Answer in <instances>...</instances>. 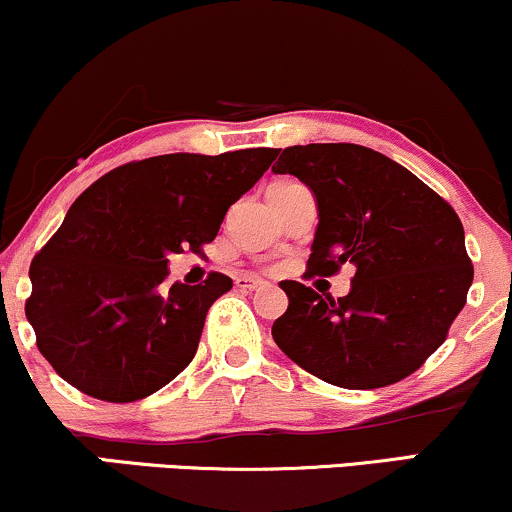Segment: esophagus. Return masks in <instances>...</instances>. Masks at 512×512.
I'll return each instance as SVG.
<instances>
[{
	"label": "esophagus",
	"instance_id": "obj_1",
	"mask_svg": "<svg viewBox=\"0 0 512 512\" xmlns=\"http://www.w3.org/2000/svg\"><path fill=\"white\" fill-rule=\"evenodd\" d=\"M236 286L243 288V291H257V288L264 286V281L257 279V276L240 274V276H236Z\"/></svg>",
	"mask_w": 512,
	"mask_h": 512
}]
</instances>
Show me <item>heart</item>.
<instances>
[{"instance_id": "b5f03b06", "label": "heart", "mask_w": 512, "mask_h": 512, "mask_svg": "<svg viewBox=\"0 0 512 512\" xmlns=\"http://www.w3.org/2000/svg\"><path fill=\"white\" fill-rule=\"evenodd\" d=\"M288 183L291 181H279V183H274V186H288Z\"/></svg>"}]
</instances>
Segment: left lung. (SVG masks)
I'll return each instance as SVG.
<instances>
[{
  "label": "left lung",
  "mask_w": 512,
  "mask_h": 512,
  "mask_svg": "<svg viewBox=\"0 0 512 512\" xmlns=\"http://www.w3.org/2000/svg\"><path fill=\"white\" fill-rule=\"evenodd\" d=\"M272 171L315 195L310 274L355 267L338 300L281 281L288 310L272 326L276 346L341 389L405 379L446 341L472 286L458 214L405 166L362 145L286 147Z\"/></svg>",
  "instance_id": "8db88e82"
}]
</instances>
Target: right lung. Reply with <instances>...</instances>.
<instances>
[{"label": "right lung", "mask_w": 512, "mask_h": 512, "mask_svg": "<svg viewBox=\"0 0 512 512\" xmlns=\"http://www.w3.org/2000/svg\"><path fill=\"white\" fill-rule=\"evenodd\" d=\"M279 150L174 152L123 164L73 202L30 264L26 317L40 353L78 391L133 403L195 357L207 310L231 291L212 272L200 286H166L169 255L200 252L226 212Z\"/></svg>", "instance_id": "right-lung-1"}]
</instances>
